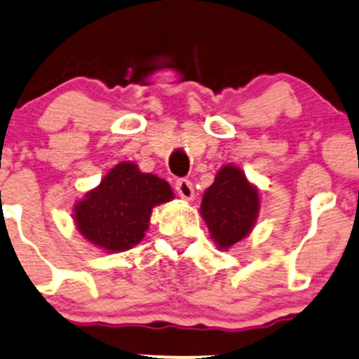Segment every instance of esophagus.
<instances>
[{
  "mask_svg": "<svg viewBox=\"0 0 359 359\" xmlns=\"http://www.w3.org/2000/svg\"><path fill=\"white\" fill-rule=\"evenodd\" d=\"M175 189L179 192V196L186 201H192L194 199V186H192L191 180L187 179H179L175 184Z\"/></svg>",
  "mask_w": 359,
  "mask_h": 359,
  "instance_id": "1",
  "label": "esophagus"
}]
</instances>
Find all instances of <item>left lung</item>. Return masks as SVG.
<instances>
[{"mask_svg":"<svg viewBox=\"0 0 359 359\" xmlns=\"http://www.w3.org/2000/svg\"><path fill=\"white\" fill-rule=\"evenodd\" d=\"M259 211V192L236 165L218 170L205 191L201 215L218 249L232 248L251 232Z\"/></svg>","mask_w":359,"mask_h":359,"instance_id":"1","label":"left lung"}]
</instances>
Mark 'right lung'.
Instances as JSON below:
<instances>
[{
	"mask_svg": "<svg viewBox=\"0 0 359 359\" xmlns=\"http://www.w3.org/2000/svg\"><path fill=\"white\" fill-rule=\"evenodd\" d=\"M172 199L167 180L122 161L74 206V220L90 244L108 252H122L141 243L154 206Z\"/></svg>",
	"mask_w": 359,
	"mask_h": 359,
	"instance_id": "obj_1",
	"label": "right lung"
}]
</instances>
